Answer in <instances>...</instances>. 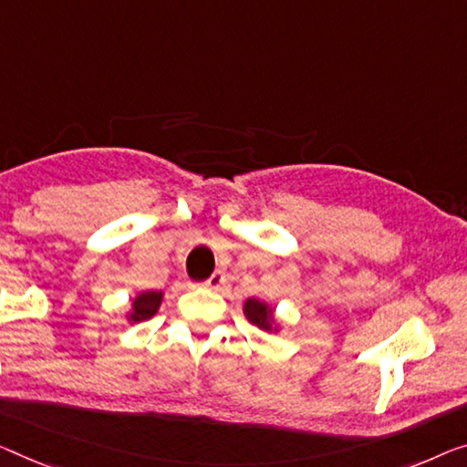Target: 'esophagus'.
<instances>
[{
    "mask_svg": "<svg viewBox=\"0 0 467 467\" xmlns=\"http://www.w3.org/2000/svg\"><path fill=\"white\" fill-rule=\"evenodd\" d=\"M224 283H226L224 273H213V275L203 283V287H205V289H212V291H218V289H222V285H224Z\"/></svg>",
    "mask_w": 467,
    "mask_h": 467,
    "instance_id": "obj_1",
    "label": "esophagus"
}]
</instances>
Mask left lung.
<instances>
[{"label":"left lung","instance_id":"obj_1","mask_svg":"<svg viewBox=\"0 0 467 467\" xmlns=\"http://www.w3.org/2000/svg\"><path fill=\"white\" fill-rule=\"evenodd\" d=\"M243 312H245L247 321L260 327L264 331H276V325H275V318H273V308L266 302H260L255 300V297H249L243 306Z\"/></svg>","mask_w":467,"mask_h":467}]
</instances>
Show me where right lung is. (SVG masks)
I'll list each match as a JSON object with an SVG mask.
<instances>
[{"label":"right lung","mask_w":467,"mask_h":467,"mask_svg":"<svg viewBox=\"0 0 467 467\" xmlns=\"http://www.w3.org/2000/svg\"><path fill=\"white\" fill-rule=\"evenodd\" d=\"M163 300V291H142V294L136 296V300L131 302V312H130V323H140L146 318L155 317L159 306Z\"/></svg>","instance_id":"obj_1"}]
</instances>
